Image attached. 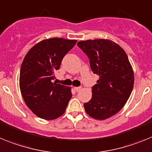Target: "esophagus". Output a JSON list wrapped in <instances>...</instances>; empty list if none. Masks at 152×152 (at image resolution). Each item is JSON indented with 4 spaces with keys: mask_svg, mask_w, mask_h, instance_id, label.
I'll list each match as a JSON object with an SVG mask.
<instances>
[{
    "mask_svg": "<svg viewBox=\"0 0 152 152\" xmlns=\"http://www.w3.org/2000/svg\"><path fill=\"white\" fill-rule=\"evenodd\" d=\"M74 90L76 92H79V91L81 90V87H74Z\"/></svg>",
    "mask_w": 152,
    "mask_h": 152,
    "instance_id": "esophagus-1",
    "label": "esophagus"
}]
</instances>
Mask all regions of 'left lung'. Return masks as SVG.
Returning <instances> with one entry per match:
<instances>
[{
	"instance_id": "left-lung-1",
	"label": "left lung",
	"mask_w": 152,
	"mask_h": 152,
	"mask_svg": "<svg viewBox=\"0 0 152 152\" xmlns=\"http://www.w3.org/2000/svg\"><path fill=\"white\" fill-rule=\"evenodd\" d=\"M77 46L89 57L92 72L99 76L92 87V99L84 103L86 113L95 119L110 118L122 109L133 89L134 72L127 54L109 39L83 40Z\"/></svg>"
}]
</instances>
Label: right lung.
<instances>
[{"label":"right lung","mask_w":152,"mask_h":152,"mask_svg":"<svg viewBox=\"0 0 152 152\" xmlns=\"http://www.w3.org/2000/svg\"><path fill=\"white\" fill-rule=\"evenodd\" d=\"M77 40L43 39L25 56L20 72V89L25 103L34 114L46 120L59 118L72 97L69 87L53 83L54 72Z\"/></svg>","instance_id":"1"}]
</instances>
